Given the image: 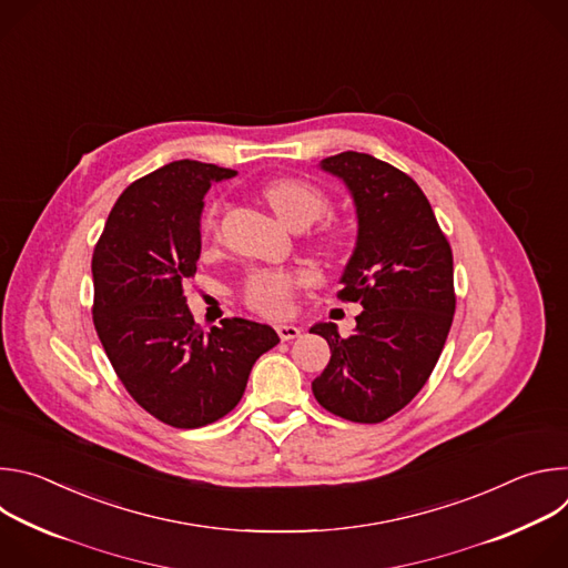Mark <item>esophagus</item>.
I'll return each instance as SVG.
<instances>
[{
	"instance_id": "1",
	"label": "esophagus",
	"mask_w": 568,
	"mask_h": 568,
	"mask_svg": "<svg viewBox=\"0 0 568 568\" xmlns=\"http://www.w3.org/2000/svg\"><path fill=\"white\" fill-rule=\"evenodd\" d=\"M276 333L283 342H292V339L301 337V328L292 326V323H281V326H276Z\"/></svg>"
}]
</instances>
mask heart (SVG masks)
<instances>
[{
  "label": "heart",
  "mask_w": 568,
  "mask_h": 568,
  "mask_svg": "<svg viewBox=\"0 0 568 568\" xmlns=\"http://www.w3.org/2000/svg\"><path fill=\"white\" fill-rule=\"evenodd\" d=\"M263 195L274 209V213L294 229H303L312 224L321 215H326V211L331 209L328 193L303 178H276L265 184ZM222 213H224V202L220 200L213 202L204 213L202 233L206 237L217 235ZM326 235L333 242L342 237L335 226H328ZM312 281H314V274L310 270H294V272L261 270L247 278L245 290H242V298H245V303L258 314L283 316L290 312L296 290L303 285H310Z\"/></svg>",
  "instance_id": "1"
}]
</instances>
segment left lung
<instances>
[{"mask_svg":"<svg viewBox=\"0 0 568 568\" xmlns=\"http://www.w3.org/2000/svg\"><path fill=\"white\" fill-rule=\"evenodd\" d=\"M321 169L346 182L357 206V247L337 296L364 312L351 337L335 323L310 331L331 346L312 393L331 414L375 425L407 407L443 353L456 310L452 247L407 173L353 150Z\"/></svg>","mask_w":568,"mask_h":568,"instance_id":"left-lung-1","label":"left lung"}]
</instances>
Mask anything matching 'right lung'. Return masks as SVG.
<instances>
[{
  "instance_id": "obj_1",
  "label": "right lung",
  "mask_w": 568,
  "mask_h": 568,
  "mask_svg": "<svg viewBox=\"0 0 568 568\" xmlns=\"http://www.w3.org/2000/svg\"><path fill=\"white\" fill-rule=\"evenodd\" d=\"M235 171L182 159L132 182L94 247V328L132 399L175 429L224 418L252 366L281 339L263 323L222 318L204 333L184 296L202 250L211 182Z\"/></svg>"
}]
</instances>
